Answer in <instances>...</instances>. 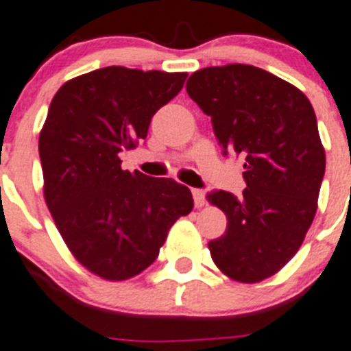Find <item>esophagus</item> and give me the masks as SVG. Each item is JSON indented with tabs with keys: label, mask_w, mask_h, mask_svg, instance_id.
<instances>
[{
	"label": "esophagus",
	"mask_w": 351,
	"mask_h": 351,
	"mask_svg": "<svg viewBox=\"0 0 351 351\" xmlns=\"http://www.w3.org/2000/svg\"><path fill=\"white\" fill-rule=\"evenodd\" d=\"M193 198H194V205L196 207H203L205 205V193L202 189H193Z\"/></svg>",
	"instance_id": "obj_1"
}]
</instances>
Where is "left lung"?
I'll list each match as a JSON object with an SVG mask.
<instances>
[{
    "label": "left lung",
    "mask_w": 351,
    "mask_h": 351,
    "mask_svg": "<svg viewBox=\"0 0 351 351\" xmlns=\"http://www.w3.org/2000/svg\"><path fill=\"white\" fill-rule=\"evenodd\" d=\"M187 94L225 153L244 157L243 196H208L228 221L208 243L212 261L235 282L266 280L296 255L316 216L325 148L314 108L298 87L246 64L196 71Z\"/></svg>",
    "instance_id": "obj_1"
}]
</instances>
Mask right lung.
<instances>
[{
	"label": "right lung",
	"mask_w": 351,
	"mask_h": 351,
	"mask_svg": "<svg viewBox=\"0 0 351 351\" xmlns=\"http://www.w3.org/2000/svg\"><path fill=\"white\" fill-rule=\"evenodd\" d=\"M185 78L110 66L66 82L51 99L39 135L44 199L73 257L103 280L152 266L171 226L193 210L185 185L121 169L119 158L146 139Z\"/></svg>",
	"instance_id": "right-lung-1"
}]
</instances>
